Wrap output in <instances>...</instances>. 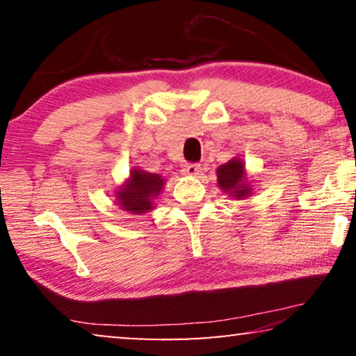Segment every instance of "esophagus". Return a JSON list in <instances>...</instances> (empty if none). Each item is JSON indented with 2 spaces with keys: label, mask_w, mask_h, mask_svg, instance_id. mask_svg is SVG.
Wrapping results in <instances>:
<instances>
[{
  "label": "esophagus",
  "mask_w": 356,
  "mask_h": 356,
  "mask_svg": "<svg viewBox=\"0 0 356 356\" xmlns=\"http://www.w3.org/2000/svg\"><path fill=\"white\" fill-rule=\"evenodd\" d=\"M183 172L186 175H191V177H194V175L201 173V165H199V163H186V165H184Z\"/></svg>",
  "instance_id": "esophagus-1"
}]
</instances>
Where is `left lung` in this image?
I'll return each mask as SVG.
<instances>
[{"label":"left lung","mask_w":356,"mask_h":356,"mask_svg":"<svg viewBox=\"0 0 356 356\" xmlns=\"http://www.w3.org/2000/svg\"><path fill=\"white\" fill-rule=\"evenodd\" d=\"M217 181L225 193H232L238 199H243L250 194V186L245 183V167L238 159H232L230 162L222 165L217 170Z\"/></svg>","instance_id":"1"}]
</instances>
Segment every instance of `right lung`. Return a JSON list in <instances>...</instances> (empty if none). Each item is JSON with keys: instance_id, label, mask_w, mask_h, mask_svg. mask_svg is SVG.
<instances>
[{"instance_id": "1", "label": "right lung", "mask_w": 356, "mask_h": 356, "mask_svg": "<svg viewBox=\"0 0 356 356\" xmlns=\"http://www.w3.org/2000/svg\"><path fill=\"white\" fill-rule=\"evenodd\" d=\"M163 188V179L160 175L131 170V178L126 181L121 191H118V204L123 211L131 213H144L152 211V201L159 196Z\"/></svg>"}]
</instances>
